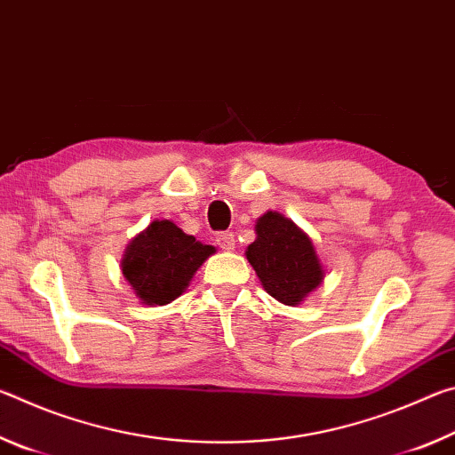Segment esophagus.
Wrapping results in <instances>:
<instances>
[{
    "label": "esophagus",
    "mask_w": 455,
    "mask_h": 455,
    "mask_svg": "<svg viewBox=\"0 0 455 455\" xmlns=\"http://www.w3.org/2000/svg\"><path fill=\"white\" fill-rule=\"evenodd\" d=\"M217 244L222 251H235V235L233 233H219L217 235Z\"/></svg>",
    "instance_id": "1"
}]
</instances>
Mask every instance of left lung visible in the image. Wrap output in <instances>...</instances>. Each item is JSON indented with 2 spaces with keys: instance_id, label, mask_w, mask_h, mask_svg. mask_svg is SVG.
Segmentation results:
<instances>
[{
  "instance_id": "left-lung-1",
  "label": "left lung",
  "mask_w": 455,
  "mask_h": 455,
  "mask_svg": "<svg viewBox=\"0 0 455 455\" xmlns=\"http://www.w3.org/2000/svg\"><path fill=\"white\" fill-rule=\"evenodd\" d=\"M257 238L246 249L263 289L283 305H301L323 283V265L313 241L291 219L268 211L257 220Z\"/></svg>"
}]
</instances>
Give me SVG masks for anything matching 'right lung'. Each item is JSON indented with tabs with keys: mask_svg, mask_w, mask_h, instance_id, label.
<instances>
[{
	"mask_svg": "<svg viewBox=\"0 0 455 455\" xmlns=\"http://www.w3.org/2000/svg\"><path fill=\"white\" fill-rule=\"evenodd\" d=\"M214 252L172 220H154L134 236L122 257V275L144 305H166L180 297L192 275Z\"/></svg>",
	"mask_w": 455,
	"mask_h": 455,
	"instance_id": "1",
	"label": "right lung"
}]
</instances>
